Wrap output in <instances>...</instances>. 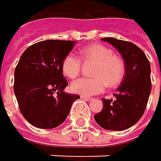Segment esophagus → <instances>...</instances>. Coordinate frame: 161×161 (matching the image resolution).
<instances>
[{"label": "esophagus", "mask_w": 161, "mask_h": 161, "mask_svg": "<svg viewBox=\"0 0 161 161\" xmlns=\"http://www.w3.org/2000/svg\"><path fill=\"white\" fill-rule=\"evenodd\" d=\"M82 99H85V100H88V101H90V100H92V97H86V96H81L80 97Z\"/></svg>", "instance_id": "1"}]
</instances>
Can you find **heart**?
Segmentation results:
<instances>
[{
  "mask_svg": "<svg viewBox=\"0 0 161 161\" xmlns=\"http://www.w3.org/2000/svg\"><path fill=\"white\" fill-rule=\"evenodd\" d=\"M80 58L84 62H92L95 65L92 69L91 78H79L70 85L74 94L81 96H92L103 92L105 87H117L125 76V66L123 59L113 54L112 50L101 44H91L79 52ZM81 61L73 55H67L62 62V72L73 79L81 70Z\"/></svg>",
  "mask_w": 161,
  "mask_h": 161,
  "instance_id": "obj_1",
  "label": "heart"
}]
</instances>
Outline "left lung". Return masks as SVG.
Wrapping results in <instances>:
<instances>
[{"label":"left lung","mask_w":161,"mask_h":161,"mask_svg":"<svg viewBox=\"0 0 161 161\" xmlns=\"http://www.w3.org/2000/svg\"><path fill=\"white\" fill-rule=\"evenodd\" d=\"M120 52L125 62V74L114 99L102 98L103 108L95 115L102 128L125 130L135 125L143 116L152 90L151 66L145 53L128 41L104 37Z\"/></svg>","instance_id":"8db88e82"}]
</instances>
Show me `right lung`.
<instances>
[{
	"mask_svg": "<svg viewBox=\"0 0 161 161\" xmlns=\"http://www.w3.org/2000/svg\"><path fill=\"white\" fill-rule=\"evenodd\" d=\"M75 41L49 39L25 50L14 71V94L24 118L34 126L48 129L64 122L78 95L64 92L67 81L62 62Z\"/></svg>",
	"mask_w": 161,
	"mask_h": 161,
	"instance_id": "add662e5",
	"label": "right lung"
}]
</instances>
